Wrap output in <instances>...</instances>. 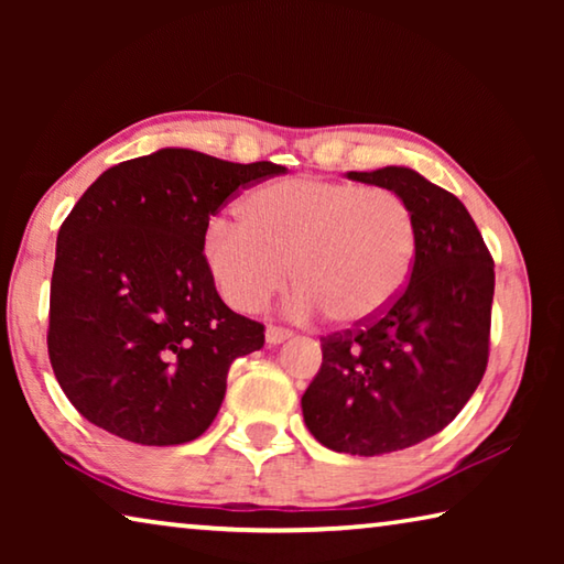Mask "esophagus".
<instances>
[{"label": "esophagus", "instance_id": "1", "mask_svg": "<svg viewBox=\"0 0 564 564\" xmlns=\"http://www.w3.org/2000/svg\"><path fill=\"white\" fill-rule=\"evenodd\" d=\"M289 338H291V330L289 328L269 326V330H265V343H269V346H279V343L289 340Z\"/></svg>", "mask_w": 564, "mask_h": 564}]
</instances>
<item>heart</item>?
Returning a JSON list of instances; mask_svg holds the SVG:
<instances>
[{
  "mask_svg": "<svg viewBox=\"0 0 564 564\" xmlns=\"http://www.w3.org/2000/svg\"><path fill=\"white\" fill-rule=\"evenodd\" d=\"M241 220L214 218L204 236L208 271L238 311H261L293 273L295 311L360 326L383 316L413 273L415 214L383 186L273 181L243 198Z\"/></svg>",
  "mask_w": 564,
  "mask_h": 564,
  "instance_id": "1",
  "label": "heart"
}]
</instances>
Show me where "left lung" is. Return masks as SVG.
<instances>
[{
	"label": "left lung",
	"mask_w": 564,
	"mask_h": 564,
	"mask_svg": "<svg viewBox=\"0 0 564 564\" xmlns=\"http://www.w3.org/2000/svg\"><path fill=\"white\" fill-rule=\"evenodd\" d=\"M348 178L405 198L417 253L405 291L383 316L321 338V370L301 405L321 445L373 457L441 433L480 386L495 263L460 198L413 169L348 171Z\"/></svg>",
	"instance_id": "1"
}]
</instances>
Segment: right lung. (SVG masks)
Returning <instances> with one entry per match:
<instances>
[{
  "label": "right lung",
  "instance_id": "add662e5",
  "mask_svg": "<svg viewBox=\"0 0 564 564\" xmlns=\"http://www.w3.org/2000/svg\"><path fill=\"white\" fill-rule=\"evenodd\" d=\"M285 169L161 149L111 166L56 236L46 348L72 405L139 445L196 441L263 323L221 301L206 265L212 216Z\"/></svg>",
  "mask_w": 564,
  "mask_h": 564
}]
</instances>
